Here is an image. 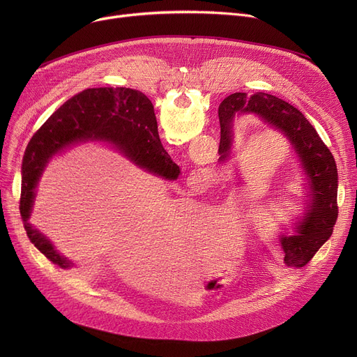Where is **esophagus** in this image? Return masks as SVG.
Segmentation results:
<instances>
[{
	"label": "esophagus",
	"mask_w": 357,
	"mask_h": 357,
	"mask_svg": "<svg viewBox=\"0 0 357 357\" xmlns=\"http://www.w3.org/2000/svg\"><path fill=\"white\" fill-rule=\"evenodd\" d=\"M201 178H202V176H201V174H195V175L192 176V179L195 181L194 183H198V182H201Z\"/></svg>",
	"instance_id": "1"
}]
</instances>
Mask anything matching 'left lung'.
<instances>
[{
    "instance_id": "1",
    "label": "left lung",
    "mask_w": 357,
    "mask_h": 357,
    "mask_svg": "<svg viewBox=\"0 0 357 357\" xmlns=\"http://www.w3.org/2000/svg\"><path fill=\"white\" fill-rule=\"evenodd\" d=\"M238 112H253L268 124L279 128L289 139L292 147L301 159L308 175L310 210L298 229L296 236L282 237L287 266L303 268L312 259L333 234L337 220V176L335 160L317 130L301 111L289 102L266 92H257L248 97L234 92L224 100L218 108L220 119V160H226L231 147V123Z\"/></svg>"
}]
</instances>
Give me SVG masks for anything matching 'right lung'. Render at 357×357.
Segmentation results:
<instances>
[{"instance_id":"1","label":"right lung","mask_w":357,"mask_h":357,"mask_svg":"<svg viewBox=\"0 0 357 357\" xmlns=\"http://www.w3.org/2000/svg\"><path fill=\"white\" fill-rule=\"evenodd\" d=\"M88 139L112 143L131 160L160 176L175 179L179 175V167L160 143L153 104L143 92L123 86L89 88L69 98L37 130L22 162L20 214L24 229L34 248L61 268H69L70 261L29 222L34 190L54 153Z\"/></svg>"}]
</instances>
